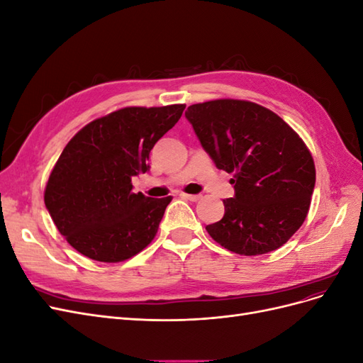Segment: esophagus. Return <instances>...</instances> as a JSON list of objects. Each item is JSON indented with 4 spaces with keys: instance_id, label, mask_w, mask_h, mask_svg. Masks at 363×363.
<instances>
[{
    "instance_id": "1",
    "label": "esophagus",
    "mask_w": 363,
    "mask_h": 363,
    "mask_svg": "<svg viewBox=\"0 0 363 363\" xmlns=\"http://www.w3.org/2000/svg\"><path fill=\"white\" fill-rule=\"evenodd\" d=\"M182 196L184 200H189V201H199L201 200V195H192V194H182Z\"/></svg>"
}]
</instances>
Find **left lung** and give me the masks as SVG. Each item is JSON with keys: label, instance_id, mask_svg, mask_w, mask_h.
Instances as JSON below:
<instances>
[{"label": "left lung", "instance_id": "left-lung-1", "mask_svg": "<svg viewBox=\"0 0 363 363\" xmlns=\"http://www.w3.org/2000/svg\"><path fill=\"white\" fill-rule=\"evenodd\" d=\"M189 119L216 168L233 174V199L213 240L242 256L280 248L301 227L315 188V163L300 135L269 108L221 98L192 104Z\"/></svg>", "mask_w": 363, "mask_h": 363}]
</instances>
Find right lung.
Listing matches in <instances>:
<instances>
[{"label": "right lung", "instance_id": "1", "mask_svg": "<svg viewBox=\"0 0 363 363\" xmlns=\"http://www.w3.org/2000/svg\"><path fill=\"white\" fill-rule=\"evenodd\" d=\"M184 107L119 108L86 124L68 142L43 200L72 248L92 260L116 263L151 244L172 196L135 194L131 179L148 171L150 151Z\"/></svg>", "mask_w": 363, "mask_h": 363}]
</instances>
